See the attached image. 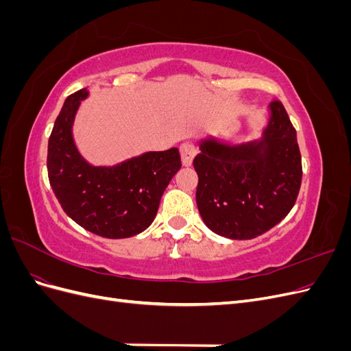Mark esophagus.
<instances>
[{
    "label": "esophagus",
    "instance_id": "1",
    "mask_svg": "<svg viewBox=\"0 0 351 351\" xmlns=\"http://www.w3.org/2000/svg\"><path fill=\"white\" fill-rule=\"evenodd\" d=\"M180 155H182V162L184 167H190L196 156V146L192 142H184L180 146Z\"/></svg>",
    "mask_w": 351,
    "mask_h": 351
}]
</instances>
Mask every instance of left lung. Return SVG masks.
Masks as SVG:
<instances>
[{
    "label": "left lung",
    "instance_id": "1",
    "mask_svg": "<svg viewBox=\"0 0 351 351\" xmlns=\"http://www.w3.org/2000/svg\"><path fill=\"white\" fill-rule=\"evenodd\" d=\"M259 139L234 143L208 136L193 159L196 204L206 227L231 240H250L282 221L302 184L297 134L282 104L268 107Z\"/></svg>",
    "mask_w": 351,
    "mask_h": 351
}]
</instances>
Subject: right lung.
<instances>
[{
  "mask_svg": "<svg viewBox=\"0 0 351 351\" xmlns=\"http://www.w3.org/2000/svg\"><path fill=\"white\" fill-rule=\"evenodd\" d=\"M88 88L74 92L48 141V177L62 210L80 227L107 239L133 237L149 227L164 190L182 167L177 147L149 151L114 165H93L73 137V125Z\"/></svg>",
  "mask_w": 351,
  "mask_h": 351,
  "instance_id": "add662e5",
  "label": "right lung"
}]
</instances>
